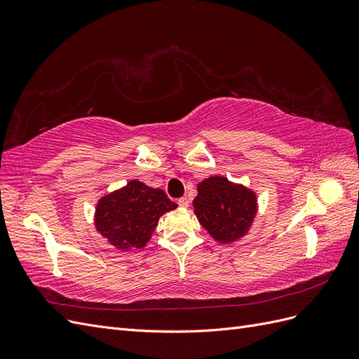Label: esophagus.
I'll list each match as a JSON object with an SVG mask.
<instances>
[{"label":"esophagus","mask_w":359,"mask_h":359,"mask_svg":"<svg viewBox=\"0 0 359 359\" xmlns=\"http://www.w3.org/2000/svg\"><path fill=\"white\" fill-rule=\"evenodd\" d=\"M178 205L181 206V208H189L190 201H189L187 198H180V199H178Z\"/></svg>","instance_id":"obj_1"}]
</instances>
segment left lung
Instances as JSON below:
<instances>
[{
    "mask_svg": "<svg viewBox=\"0 0 359 359\" xmlns=\"http://www.w3.org/2000/svg\"><path fill=\"white\" fill-rule=\"evenodd\" d=\"M193 206L203 229L215 241L229 244L248 233L257 214V196L243 184L214 175L198 184Z\"/></svg>",
    "mask_w": 359,
    "mask_h": 359,
    "instance_id": "left-lung-1",
    "label": "left lung"
}]
</instances>
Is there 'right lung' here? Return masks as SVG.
Returning <instances> with one entry per match:
<instances>
[{"label":"right lung","instance_id":"obj_1","mask_svg":"<svg viewBox=\"0 0 359 359\" xmlns=\"http://www.w3.org/2000/svg\"><path fill=\"white\" fill-rule=\"evenodd\" d=\"M161 189L137 180L100 198L95 206V231L118 250L144 248L156 231L160 217L177 208Z\"/></svg>","mask_w":359,"mask_h":359}]
</instances>
